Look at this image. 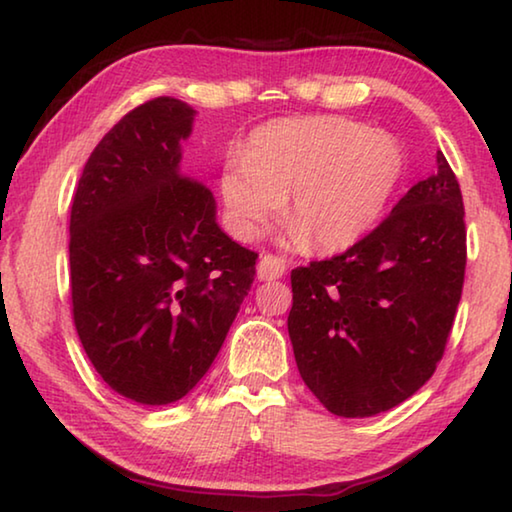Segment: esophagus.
I'll return each mask as SVG.
<instances>
[{"mask_svg": "<svg viewBox=\"0 0 512 512\" xmlns=\"http://www.w3.org/2000/svg\"><path fill=\"white\" fill-rule=\"evenodd\" d=\"M287 273V262L277 255H262L257 262V280H280Z\"/></svg>", "mask_w": 512, "mask_h": 512, "instance_id": "obj_1", "label": "esophagus"}]
</instances>
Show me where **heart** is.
<instances>
[{"label": "heart", "instance_id": "b5f03b06", "mask_svg": "<svg viewBox=\"0 0 512 512\" xmlns=\"http://www.w3.org/2000/svg\"><path fill=\"white\" fill-rule=\"evenodd\" d=\"M402 155L391 137L345 117L273 121L253 133L221 176L239 235L255 237L284 202V223L314 253H339L366 235L391 196Z\"/></svg>", "mask_w": 512, "mask_h": 512}]
</instances>
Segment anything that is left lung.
I'll return each mask as SVG.
<instances>
[{
  "label": "left lung",
  "mask_w": 512,
  "mask_h": 512,
  "mask_svg": "<svg viewBox=\"0 0 512 512\" xmlns=\"http://www.w3.org/2000/svg\"><path fill=\"white\" fill-rule=\"evenodd\" d=\"M375 230L291 271L289 336L329 413L370 418L424 386L443 359L465 280L463 196L445 155Z\"/></svg>",
  "instance_id": "1"
}]
</instances>
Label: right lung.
I'll list each match as a JSON object with an SVG mask.
<instances>
[{"label":"right lung","mask_w":512,"mask_h":512,"mask_svg":"<svg viewBox=\"0 0 512 512\" xmlns=\"http://www.w3.org/2000/svg\"><path fill=\"white\" fill-rule=\"evenodd\" d=\"M194 110L142 103L94 146L69 216L72 316L112 391L171 404L210 370L255 280L257 253L216 223L210 189L180 171Z\"/></svg>","instance_id":"1"}]
</instances>
